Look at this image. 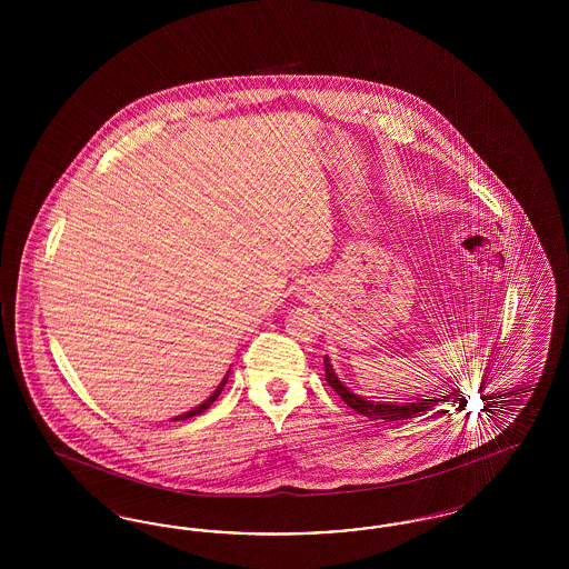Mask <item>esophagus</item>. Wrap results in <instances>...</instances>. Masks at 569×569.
Returning a JSON list of instances; mask_svg holds the SVG:
<instances>
[{
	"label": "esophagus",
	"instance_id": "1",
	"mask_svg": "<svg viewBox=\"0 0 569 569\" xmlns=\"http://www.w3.org/2000/svg\"><path fill=\"white\" fill-rule=\"evenodd\" d=\"M305 295H309L311 298L316 297V295H320V286H316V283H309V286L305 288Z\"/></svg>",
	"mask_w": 569,
	"mask_h": 569
}]
</instances>
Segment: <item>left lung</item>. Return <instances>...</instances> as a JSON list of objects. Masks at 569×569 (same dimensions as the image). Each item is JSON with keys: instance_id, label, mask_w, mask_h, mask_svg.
Segmentation results:
<instances>
[{"instance_id": "1", "label": "left lung", "mask_w": 569, "mask_h": 569, "mask_svg": "<svg viewBox=\"0 0 569 569\" xmlns=\"http://www.w3.org/2000/svg\"><path fill=\"white\" fill-rule=\"evenodd\" d=\"M325 369H326V381L330 383V388L343 399V403H348V406L352 407L353 411H358V413H362V416H367V418H371V420H386V422H390V420H407V418H416V416H422V413H427V411H431L433 407L439 406L441 401H448L450 397H459V390H452V392H448L446 397H441V395H437V397H429V399H411V403H376V401H369V399H365V397H360V395H353L350 392V388H346L339 378L335 376V371H332V365H330V358L325 356ZM450 383L452 386H457L452 379H448V381H443V386L441 388H450Z\"/></svg>"}]
</instances>
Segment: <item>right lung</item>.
Listing matches in <instances>:
<instances>
[{
	"instance_id": "1",
	"label": "right lung",
	"mask_w": 569,
	"mask_h": 569,
	"mask_svg": "<svg viewBox=\"0 0 569 569\" xmlns=\"http://www.w3.org/2000/svg\"><path fill=\"white\" fill-rule=\"evenodd\" d=\"M230 373V371H228ZM228 373H226V378L221 379V383L217 386L216 392L204 401V403H200L198 407H193L190 411H186V413H181V416H177V418H172V420H188V418H193V416H198V413H202V411H207L209 407L213 406L217 401V397L221 395V390H223V386H226V381H228Z\"/></svg>"
}]
</instances>
